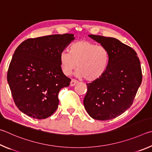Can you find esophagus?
<instances>
[{
	"mask_svg": "<svg viewBox=\"0 0 152 152\" xmlns=\"http://www.w3.org/2000/svg\"><path fill=\"white\" fill-rule=\"evenodd\" d=\"M78 83H79L78 81L75 80V79H71V83H70V86H71V87H73V86H75L76 84H77Z\"/></svg>",
	"mask_w": 152,
	"mask_h": 152,
	"instance_id": "esophagus-1",
	"label": "esophagus"
}]
</instances>
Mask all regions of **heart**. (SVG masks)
<instances>
[{
  "instance_id": "obj_1",
  "label": "heart",
  "mask_w": 152,
  "mask_h": 152,
  "mask_svg": "<svg viewBox=\"0 0 152 152\" xmlns=\"http://www.w3.org/2000/svg\"><path fill=\"white\" fill-rule=\"evenodd\" d=\"M59 58L61 69L66 75H69L77 66V75L94 82L105 75L110 63V53L102 45L82 40L73 42L70 51L62 50Z\"/></svg>"
}]
</instances>
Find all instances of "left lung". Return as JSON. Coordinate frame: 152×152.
Wrapping results in <instances>:
<instances>
[{"label": "left lung", "instance_id": "8db88e82", "mask_svg": "<svg viewBox=\"0 0 152 152\" xmlns=\"http://www.w3.org/2000/svg\"><path fill=\"white\" fill-rule=\"evenodd\" d=\"M110 53L105 73L96 81L87 83L83 104L87 112L97 120H109L131 107L142 81L140 61L132 47L112 37L90 34Z\"/></svg>", "mask_w": 152, "mask_h": 152}]
</instances>
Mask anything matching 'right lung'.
<instances>
[{"mask_svg":"<svg viewBox=\"0 0 152 152\" xmlns=\"http://www.w3.org/2000/svg\"><path fill=\"white\" fill-rule=\"evenodd\" d=\"M75 39L73 34L28 39L13 54L7 81L18 110L34 119H45L57 110L58 95L71 79L63 73L60 53Z\"/></svg>","mask_w":152,"mask_h":152,"instance_id":"right-lung-1","label":"right lung"}]
</instances>
